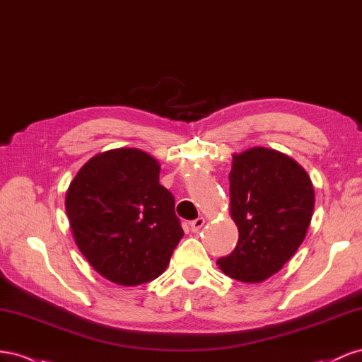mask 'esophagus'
I'll list each match as a JSON object with an SVG mask.
<instances>
[{"instance_id":"34e87169","label":"esophagus","mask_w":362,"mask_h":362,"mask_svg":"<svg viewBox=\"0 0 362 362\" xmlns=\"http://www.w3.org/2000/svg\"><path fill=\"white\" fill-rule=\"evenodd\" d=\"M204 218H203V216H199V218L197 220H194V221H191L189 223V226H191V230L192 232H195V233H197V232H200V229H202V227L204 226Z\"/></svg>"}]
</instances>
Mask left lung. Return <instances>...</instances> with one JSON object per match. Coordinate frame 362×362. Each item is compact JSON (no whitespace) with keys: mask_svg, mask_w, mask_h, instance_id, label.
I'll list each match as a JSON object with an SVG mask.
<instances>
[{"mask_svg":"<svg viewBox=\"0 0 362 362\" xmlns=\"http://www.w3.org/2000/svg\"><path fill=\"white\" fill-rule=\"evenodd\" d=\"M229 180L240 238L216 264L236 281L262 282L303 243L315 203L313 182L294 159L264 147L233 154Z\"/></svg>","mask_w":362,"mask_h":362,"instance_id":"left-lung-1","label":"left lung"}]
</instances>
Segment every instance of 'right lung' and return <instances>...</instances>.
Masks as SVG:
<instances>
[{"label": "right lung", "instance_id": "add662e5", "mask_svg": "<svg viewBox=\"0 0 362 362\" xmlns=\"http://www.w3.org/2000/svg\"><path fill=\"white\" fill-rule=\"evenodd\" d=\"M159 162L138 148L100 153L71 182L65 208L76 244L107 281L133 286L170 264L183 236Z\"/></svg>", "mask_w": 362, "mask_h": 362}]
</instances>
